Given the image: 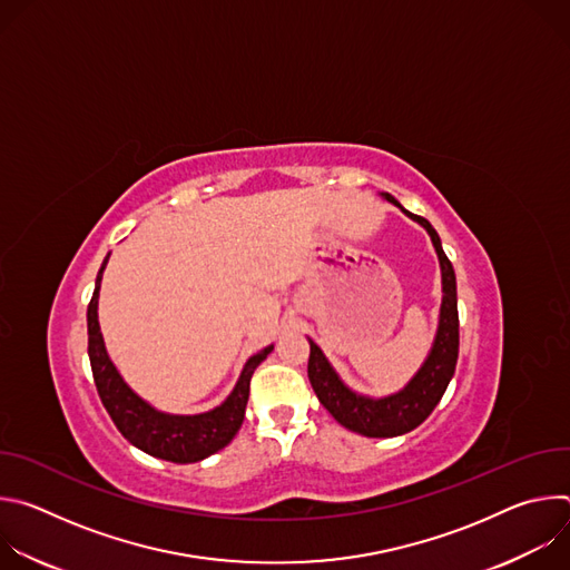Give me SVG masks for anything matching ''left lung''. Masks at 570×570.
<instances>
[{
  "label": "left lung",
  "mask_w": 570,
  "mask_h": 570,
  "mask_svg": "<svg viewBox=\"0 0 570 570\" xmlns=\"http://www.w3.org/2000/svg\"><path fill=\"white\" fill-rule=\"evenodd\" d=\"M381 196L429 232L440 259V271H442V306H440V322L433 338V347L426 361L422 363V367L399 392L379 396V399L358 394L356 390H352L338 376V372L332 367V363L322 354V350L308 338V345H311L308 381L313 385V392L341 426L365 438H396L417 429L433 413L442 394L446 392L449 381L453 379V372H455L458 347H460L455 273L449 257L442 250V240L438 232L426 218L403 209L401 203L394 200L390 194H381Z\"/></svg>",
  "instance_id": "obj_1"
}]
</instances>
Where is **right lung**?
Listing matches in <instances>:
<instances>
[{
	"instance_id": "obj_1",
	"label": "right lung",
	"mask_w": 570,
	"mask_h": 570,
	"mask_svg": "<svg viewBox=\"0 0 570 570\" xmlns=\"http://www.w3.org/2000/svg\"><path fill=\"white\" fill-rule=\"evenodd\" d=\"M110 255L104 259L101 271L97 275L95 293L88 306V354L95 374V383L99 396L106 405L108 415L112 417L119 433L144 453L169 460L178 464H189L209 458L232 442L243 424L246 415L250 379L262 361L273 352V345L264 347L243 365L240 376L227 399L216 409L198 415H171L161 413L155 405L144 401L119 374L115 363L108 356L101 327H99V291L104 271Z\"/></svg>"
}]
</instances>
